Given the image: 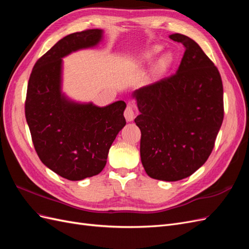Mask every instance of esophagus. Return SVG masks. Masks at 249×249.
<instances>
[{
	"label": "esophagus",
	"instance_id": "34e87169",
	"mask_svg": "<svg viewBox=\"0 0 249 249\" xmlns=\"http://www.w3.org/2000/svg\"><path fill=\"white\" fill-rule=\"evenodd\" d=\"M124 117L126 119V122H133L135 118V112H134V108L132 107V105H127L125 110H124Z\"/></svg>",
	"mask_w": 249,
	"mask_h": 249
}]
</instances>
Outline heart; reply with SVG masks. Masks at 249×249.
<instances>
[{
	"instance_id": "heart-1",
	"label": "heart",
	"mask_w": 249,
	"mask_h": 249,
	"mask_svg": "<svg viewBox=\"0 0 249 249\" xmlns=\"http://www.w3.org/2000/svg\"><path fill=\"white\" fill-rule=\"evenodd\" d=\"M161 51V47L160 46H154L150 48L149 50L145 51L143 54H141V56L139 57L140 61L141 62H148L150 61V60H153L158 54H159ZM172 62V57L170 54H168V53H166V54H164L163 56L160 57V59L158 60L156 65H155V70L156 71L158 72H163L166 71L169 65L171 64Z\"/></svg>"
}]
</instances>
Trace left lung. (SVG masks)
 Listing matches in <instances>:
<instances>
[{
	"instance_id": "left-lung-1",
	"label": "left lung",
	"mask_w": 249,
	"mask_h": 249,
	"mask_svg": "<svg viewBox=\"0 0 249 249\" xmlns=\"http://www.w3.org/2000/svg\"><path fill=\"white\" fill-rule=\"evenodd\" d=\"M185 53L177 72L135 90L140 114V157L150 178L176 182L208 160L223 120V87L217 67L190 37L171 34Z\"/></svg>"
}]
</instances>
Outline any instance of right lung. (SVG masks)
<instances>
[{
  "label": "right lung",
  "instance_id": "obj_1",
  "mask_svg": "<svg viewBox=\"0 0 249 249\" xmlns=\"http://www.w3.org/2000/svg\"><path fill=\"white\" fill-rule=\"evenodd\" d=\"M103 33L92 29L63 37L37 60L28 83L25 113L36 153L48 168L70 180L99 175L125 125L124 101L97 107L62 92V58L96 47Z\"/></svg>",
  "mask_w": 249,
  "mask_h": 249
}]
</instances>
